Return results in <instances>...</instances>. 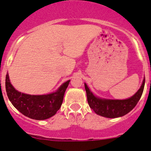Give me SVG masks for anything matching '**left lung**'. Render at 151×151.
Here are the masks:
<instances>
[{
  "mask_svg": "<svg viewBox=\"0 0 151 151\" xmlns=\"http://www.w3.org/2000/svg\"><path fill=\"white\" fill-rule=\"evenodd\" d=\"M85 89L90 108L99 116L108 118L122 117L134 108L143 94L145 78L138 91L130 98L126 99H107L96 96L85 83Z\"/></svg>",
  "mask_w": 151,
  "mask_h": 151,
  "instance_id": "8db88e82",
  "label": "left lung"
}]
</instances>
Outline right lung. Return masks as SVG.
Returning <instances> with one entry per match:
<instances>
[{"label": "right lung", "mask_w": 151, "mask_h": 151, "mask_svg": "<svg viewBox=\"0 0 151 151\" xmlns=\"http://www.w3.org/2000/svg\"><path fill=\"white\" fill-rule=\"evenodd\" d=\"M70 80L63 83L55 92L44 95H30L16 90L12 86L8 73L6 77V90L13 106L24 116L34 120H45L53 116L61 106Z\"/></svg>", "instance_id": "right-lung-1"}]
</instances>
